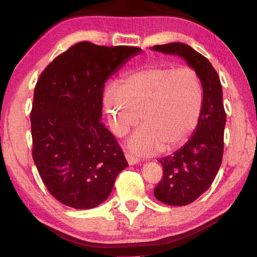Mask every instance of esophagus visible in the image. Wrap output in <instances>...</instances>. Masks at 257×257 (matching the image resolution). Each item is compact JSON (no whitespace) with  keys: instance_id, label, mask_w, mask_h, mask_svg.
Returning <instances> with one entry per match:
<instances>
[{"instance_id":"34e87169","label":"esophagus","mask_w":257,"mask_h":257,"mask_svg":"<svg viewBox=\"0 0 257 257\" xmlns=\"http://www.w3.org/2000/svg\"><path fill=\"white\" fill-rule=\"evenodd\" d=\"M125 159H127V162L130 165H135V164L139 163V160L136 159V158H134V156L132 154H129V153H125Z\"/></svg>"}]
</instances>
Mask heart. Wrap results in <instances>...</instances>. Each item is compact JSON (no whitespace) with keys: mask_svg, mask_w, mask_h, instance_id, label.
Masks as SVG:
<instances>
[{"mask_svg":"<svg viewBox=\"0 0 257 257\" xmlns=\"http://www.w3.org/2000/svg\"><path fill=\"white\" fill-rule=\"evenodd\" d=\"M103 99L118 136L138 123L140 111L144 125L127 145L133 153L147 156L160 150H178L189 141L201 116L204 95L191 69L153 66L134 72L121 86H108Z\"/></svg>","mask_w":257,"mask_h":257,"instance_id":"b5f03b06","label":"heart"}]
</instances>
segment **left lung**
<instances>
[{
    "label": "left lung",
    "instance_id": "obj_1",
    "mask_svg": "<svg viewBox=\"0 0 257 257\" xmlns=\"http://www.w3.org/2000/svg\"><path fill=\"white\" fill-rule=\"evenodd\" d=\"M151 50L184 59L196 72L203 88L202 113L194 134L180 150L158 160L163 167V178L155 187L154 196L168 205L182 206L210 188L222 162L225 127L222 86L210 61L189 45L170 43Z\"/></svg>",
    "mask_w": 257,
    "mask_h": 257
}]
</instances>
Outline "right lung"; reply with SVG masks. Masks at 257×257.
<instances>
[{
  "instance_id": "add662e5",
  "label": "right lung",
  "mask_w": 257,
  "mask_h": 257,
  "mask_svg": "<svg viewBox=\"0 0 257 257\" xmlns=\"http://www.w3.org/2000/svg\"><path fill=\"white\" fill-rule=\"evenodd\" d=\"M142 50L73 45L38 79L30 113L33 159L43 182L60 203L89 210L110 196L128 167L118 143L101 122L104 85Z\"/></svg>"
}]
</instances>
